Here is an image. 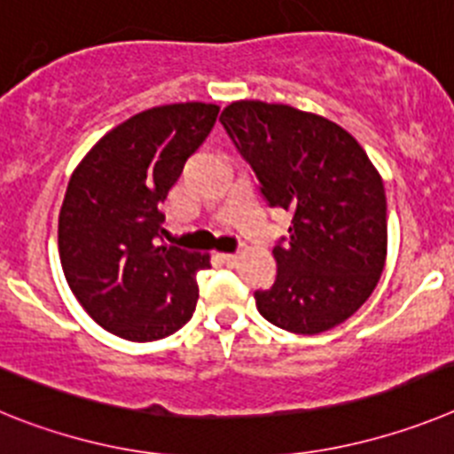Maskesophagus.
<instances>
[{
    "mask_svg": "<svg viewBox=\"0 0 454 454\" xmlns=\"http://www.w3.org/2000/svg\"><path fill=\"white\" fill-rule=\"evenodd\" d=\"M222 260L226 265H235L238 262V254H222Z\"/></svg>",
    "mask_w": 454,
    "mask_h": 454,
    "instance_id": "34e87169",
    "label": "esophagus"
}]
</instances>
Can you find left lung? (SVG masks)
<instances>
[{"label":"left lung","mask_w":454,"mask_h":454,"mask_svg":"<svg viewBox=\"0 0 454 454\" xmlns=\"http://www.w3.org/2000/svg\"><path fill=\"white\" fill-rule=\"evenodd\" d=\"M219 121L267 203L293 212L290 235L274 247V286L255 290L260 315L303 336L333 329L364 306L384 270L381 176L352 134L317 114L239 100Z\"/></svg>","instance_id":"1"}]
</instances>
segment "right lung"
Returning a JSON list of instances; mask_svg holds the SVG:
<instances>
[{
	"mask_svg": "<svg viewBox=\"0 0 454 454\" xmlns=\"http://www.w3.org/2000/svg\"><path fill=\"white\" fill-rule=\"evenodd\" d=\"M216 105L153 107L114 128L70 178L59 212V255L70 290L114 336L151 342L196 310L203 254L161 244V203L215 128Z\"/></svg>",
	"mask_w": 454,
	"mask_h": 454,
	"instance_id": "right-lung-1",
	"label": "right lung"
}]
</instances>
